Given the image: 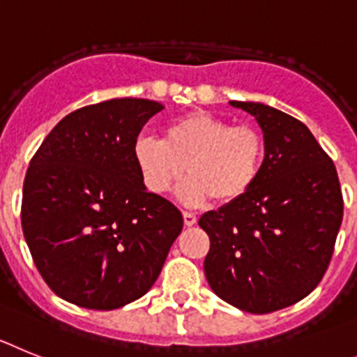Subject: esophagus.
<instances>
[{
    "mask_svg": "<svg viewBox=\"0 0 357 357\" xmlns=\"http://www.w3.org/2000/svg\"><path fill=\"white\" fill-rule=\"evenodd\" d=\"M183 222L185 226H194L197 222V217L190 212H183Z\"/></svg>",
    "mask_w": 357,
    "mask_h": 357,
    "instance_id": "34e87169",
    "label": "esophagus"
}]
</instances>
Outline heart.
Wrapping results in <instances>:
<instances>
[{"label":"heart","instance_id":"b5f03b06","mask_svg":"<svg viewBox=\"0 0 357 357\" xmlns=\"http://www.w3.org/2000/svg\"><path fill=\"white\" fill-rule=\"evenodd\" d=\"M264 136L252 126H231L208 111L170 120L163 140L140 136L132 158L149 192L165 194L185 174L178 197L187 206L215 199L231 204L255 187L264 163Z\"/></svg>","mask_w":357,"mask_h":357}]
</instances>
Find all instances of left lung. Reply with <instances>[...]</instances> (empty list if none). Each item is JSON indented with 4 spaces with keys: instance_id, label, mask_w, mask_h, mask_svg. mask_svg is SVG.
<instances>
[{
    "instance_id": "1",
    "label": "left lung",
    "mask_w": 357,
    "mask_h": 357,
    "mask_svg": "<svg viewBox=\"0 0 357 357\" xmlns=\"http://www.w3.org/2000/svg\"><path fill=\"white\" fill-rule=\"evenodd\" d=\"M230 105L257 120L266 154L243 199L201 215L210 237L204 275L221 300L266 314L320 284L342 226V188L333 160L305 123L260 102Z\"/></svg>"
}]
</instances>
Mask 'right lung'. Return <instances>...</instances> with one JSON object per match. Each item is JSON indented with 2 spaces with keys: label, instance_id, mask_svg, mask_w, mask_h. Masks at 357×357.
Masks as SVG:
<instances>
[{
  "label": "right lung",
  "instance_id": "right-lung-1",
  "mask_svg": "<svg viewBox=\"0 0 357 357\" xmlns=\"http://www.w3.org/2000/svg\"><path fill=\"white\" fill-rule=\"evenodd\" d=\"M161 109L147 98L80 107L30 161L24 241L50 289L66 302L111 311L142 298L181 234V212L147 192L132 158L142 127Z\"/></svg>",
  "mask_w": 357,
  "mask_h": 357
}]
</instances>
